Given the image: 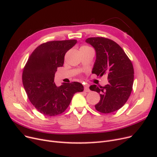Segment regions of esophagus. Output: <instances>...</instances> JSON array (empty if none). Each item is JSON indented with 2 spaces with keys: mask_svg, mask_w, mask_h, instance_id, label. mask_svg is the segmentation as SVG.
<instances>
[{
  "mask_svg": "<svg viewBox=\"0 0 157 157\" xmlns=\"http://www.w3.org/2000/svg\"><path fill=\"white\" fill-rule=\"evenodd\" d=\"M84 91L86 92H90V90L89 89L88 86H84Z\"/></svg>",
  "mask_w": 157,
  "mask_h": 157,
  "instance_id": "obj_1",
  "label": "esophagus"
}]
</instances>
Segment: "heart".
Wrapping results in <instances>:
<instances>
[{"instance_id":"1","label":"heart","mask_w":157,"mask_h":157,"mask_svg":"<svg viewBox=\"0 0 157 157\" xmlns=\"http://www.w3.org/2000/svg\"><path fill=\"white\" fill-rule=\"evenodd\" d=\"M84 47H87V46H84Z\"/></svg>"}]
</instances>
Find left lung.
<instances>
[{
    "label": "left lung",
    "instance_id": "8db88e82",
    "mask_svg": "<svg viewBox=\"0 0 157 157\" xmlns=\"http://www.w3.org/2000/svg\"><path fill=\"white\" fill-rule=\"evenodd\" d=\"M86 42L94 47L96 54L92 73L100 77L106 75L108 79L105 86H90V90L100 95L95 108L102 113L116 111L124 105L132 92L134 75L132 63L121 47L112 40L92 37Z\"/></svg>",
    "mask_w": 157,
    "mask_h": 157
}]
</instances>
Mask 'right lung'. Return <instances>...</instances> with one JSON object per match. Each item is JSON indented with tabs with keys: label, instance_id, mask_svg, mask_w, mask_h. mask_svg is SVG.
<instances>
[{
	"label": "right lung",
	"instance_id": "obj_1",
	"mask_svg": "<svg viewBox=\"0 0 157 157\" xmlns=\"http://www.w3.org/2000/svg\"><path fill=\"white\" fill-rule=\"evenodd\" d=\"M76 40H54L39 46L33 52L23 71L22 81L28 98L42 114L56 116L68 107L74 94L84 90L78 82L54 83L57 69L62 67L64 57L77 44Z\"/></svg>",
	"mask_w": 157,
	"mask_h": 157
}]
</instances>
